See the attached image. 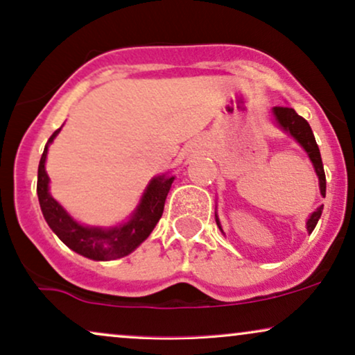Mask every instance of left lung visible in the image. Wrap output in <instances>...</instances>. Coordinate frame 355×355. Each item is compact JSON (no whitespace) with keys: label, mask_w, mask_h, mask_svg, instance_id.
<instances>
[{"label":"left lung","mask_w":355,"mask_h":355,"mask_svg":"<svg viewBox=\"0 0 355 355\" xmlns=\"http://www.w3.org/2000/svg\"><path fill=\"white\" fill-rule=\"evenodd\" d=\"M272 113H274L277 125H279L280 128L284 130V132H287L288 135L294 137L295 140L299 141V145L302 146L305 152H307L309 158H311V162H312V165H313V168H315L317 177H319L320 195H322V197H325L324 165H322L320 150H319V146H317L315 137H313L311 125L307 123V120H305V118H302L300 115H297L294 108L274 107V108H272ZM322 210H324V205H320L319 209H317L311 215V217H309V220H307V232H309V234H312V230L315 229L317 222H319V218H320V215H322ZM215 220H217L218 229L222 230L217 214H215Z\"/></svg>","instance_id":"8db88e82"}]
</instances>
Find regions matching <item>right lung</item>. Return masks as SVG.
I'll list each match as a JSON object with an SVG mask.
<instances>
[{"label":"right lung","instance_id":"add662e5","mask_svg":"<svg viewBox=\"0 0 355 355\" xmlns=\"http://www.w3.org/2000/svg\"><path fill=\"white\" fill-rule=\"evenodd\" d=\"M61 128L56 130L50 137L38 165L36 191H38V200L44 220L64 245L70 247L76 254L87 257V259L115 260L132 254L152 234L155 225L160 220L162 214H164L166 195H168L175 177H168V175L155 177L146 187L144 197H141L137 210L133 211L128 222L118 227H110V229L81 225L68 215V211L51 197L50 190H48L50 189L48 187L50 178L44 170V162H46L48 145L55 140Z\"/></svg>","mask_w":355,"mask_h":355}]
</instances>
